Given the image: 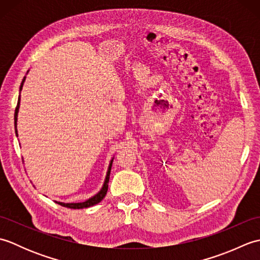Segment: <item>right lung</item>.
Listing matches in <instances>:
<instances>
[{"label":"right lung","mask_w":260,"mask_h":260,"mask_svg":"<svg viewBox=\"0 0 260 260\" xmlns=\"http://www.w3.org/2000/svg\"><path fill=\"white\" fill-rule=\"evenodd\" d=\"M24 80H25V77L23 78L21 82V86H20V91L22 90V87H23L24 84ZM19 108H20V96L18 99V105H16V108H15V113H14V127H15V134L18 135V131H16V120H18V113H19ZM112 164H113V159L110 161L109 163V167H108V171H107V174H106V179H105L104 182V185L102 187V190L99 191L96 196L91 197L90 199H88L85 202H79V203H63V202H57L58 204L66 208H70V209H84V208H89L95 206V204L101 202L103 199L105 198L108 190V182H109V174H110V170H112Z\"/></svg>","instance_id":"1"}]
</instances>
